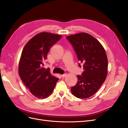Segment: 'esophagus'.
<instances>
[{"label": "esophagus", "instance_id": "34e87169", "mask_svg": "<svg viewBox=\"0 0 128 128\" xmlns=\"http://www.w3.org/2000/svg\"><path fill=\"white\" fill-rule=\"evenodd\" d=\"M66 74H63V75H61V77H66Z\"/></svg>", "mask_w": 128, "mask_h": 128}]
</instances>
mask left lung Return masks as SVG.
Segmentation results:
<instances>
[{
    "mask_svg": "<svg viewBox=\"0 0 128 128\" xmlns=\"http://www.w3.org/2000/svg\"><path fill=\"white\" fill-rule=\"evenodd\" d=\"M72 46L83 72L77 75L78 82L71 88L72 94L80 99L94 95L105 80L108 60L102 45L90 34L79 33L66 37Z\"/></svg>",
    "mask_w": 128,
    "mask_h": 128,
    "instance_id": "left-lung-1",
    "label": "left lung"
}]
</instances>
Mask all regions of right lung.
Returning a JSON list of instances; mask_svg holds the SVG:
<instances>
[{"instance_id": "1", "label": "right lung", "mask_w": 128, "mask_h": 128, "mask_svg": "<svg viewBox=\"0 0 128 128\" xmlns=\"http://www.w3.org/2000/svg\"><path fill=\"white\" fill-rule=\"evenodd\" d=\"M61 37L59 34L40 32L29 40L23 49L18 74L26 86L36 98L48 96L59 80L51 74L49 68L43 66L50 48Z\"/></svg>"}]
</instances>
